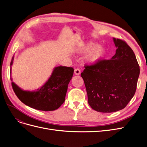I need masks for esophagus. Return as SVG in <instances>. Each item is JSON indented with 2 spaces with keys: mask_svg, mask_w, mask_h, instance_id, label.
Wrapping results in <instances>:
<instances>
[{
  "mask_svg": "<svg viewBox=\"0 0 147 147\" xmlns=\"http://www.w3.org/2000/svg\"><path fill=\"white\" fill-rule=\"evenodd\" d=\"M74 74L76 75H79L81 74V70L80 69H75L74 70Z\"/></svg>",
  "mask_w": 147,
  "mask_h": 147,
  "instance_id": "obj_1",
  "label": "esophagus"
}]
</instances>
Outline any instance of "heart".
<instances>
[{
    "label": "heart",
    "instance_id": "1",
    "mask_svg": "<svg viewBox=\"0 0 147 147\" xmlns=\"http://www.w3.org/2000/svg\"><path fill=\"white\" fill-rule=\"evenodd\" d=\"M79 54H86L90 52L86 57V61L89 64H93L101 60L106 54V49L97 43L89 42L80 45L76 50Z\"/></svg>",
    "mask_w": 147,
    "mask_h": 147
}]
</instances>
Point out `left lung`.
<instances>
[{
  "mask_svg": "<svg viewBox=\"0 0 147 147\" xmlns=\"http://www.w3.org/2000/svg\"><path fill=\"white\" fill-rule=\"evenodd\" d=\"M117 48L109 60L84 66L81 74L88 103L99 112L111 113L125 108L136 90L140 69L134 52L125 42L113 38Z\"/></svg>",
  "mask_w": 147,
  "mask_h": 147,
  "instance_id": "left-lung-1",
  "label": "left lung"
}]
</instances>
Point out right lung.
I'll list each match as a JSON object with an SVG mask.
<instances>
[{"mask_svg":"<svg viewBox=\"0 0 147 147\" xmlns=\"http://www.w3.org/2000/svg\"><path fill=\"white\" fill-rule=\"evenodd\" d=\"M14 60L13 56L10 63L11 75ZM73 74L72 67H55L46 83L32 91L23 90L14 83L11 77V80L16 95L23 103L36 110L52 111L59 108L64 102L68 84Z\"/></svg>","mask_w":147,"mask_h":147,"instance_id":"add662e5","label":"right lung"}]
</instances>
